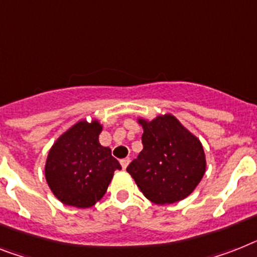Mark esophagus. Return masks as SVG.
Returning a JSON list of instances; mask_svg holds the SVG:
<instances>
[{
    "label": "esophagus",
    "instance_id": "1",
    "mask_svg": "<svg viewBox=\"0 0 257 257\" xmlns=\"http://www.w3.org/2000/svg\"><path fill=\"white\" fill-rule=\"evenodd\" d=\"M128 163H130V159H128V158L122 159V160H120V165H122V168L126 169L127 165H128Z\"/></svg>",
    "mask_w": 257,
    "mask_h": 257
}]
</instances>
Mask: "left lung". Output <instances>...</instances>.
<instances>
[{
	"instance_id": "1",
	"label": "left lung",
	"mask_w": 257,
	"mask_h": 257,
	"mask_svg": "<svg viewBox=\"0 0 257 257\" xmlns=\"http://www.w3.org/2000/svg\"><path fill=\"white\" fill-rule=\"evenodd\" d=\"M143 150L128 167L143 196L156 205L184 200L192 194L206 171L202 143L172 114L154 119L139 116Z\"/></svg>"
}]
</instances>
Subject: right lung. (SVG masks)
Instances as JSON below:
<instances>
[{
	"mask_svg": "<svg viewBox=\"0 0 257 257\" xmlns=\"http://www.w3.org/2000/svg\"><path fill=\"white\" fill-rule=\"evenodd\" d=\"M102 124L81 119L57 138L48 152L44 176L51 192L68 206L92 207L105 196L120 164L98 141Z\"/></svg>",
	"mask_w": 257,
	"mask_h": 257,
	"instance_id": "obj_1",
	"label": "right lung"
}]
</instances>
